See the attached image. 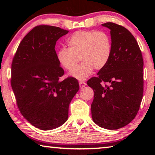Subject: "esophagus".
Here are the masks:
<instances>
[{
  "instance_id": "esophagus-1",
  "label": "esophagus",
  "mask_w": 155,
  "mask_h": 155,
  "mask_svg": "<svg viewBox=\"0 0 155 155\" xmlns=\"http://www.w3.org/2000/svg\"><path fill=\"white\" fill-rule=\"evenodd\" d=\"M79 86H80V88L81 89H82V88H83V87H85V86H86V85H87V84H86V83L85 82H83V81H79Z\"/></svg>"
}]
</instances>
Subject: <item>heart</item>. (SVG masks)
<instances>
[{"label": "heart", "instance_id": "obj_1", "mask_svg": "<svg viewBox=\"0 0 155 155\" xmlns=\"http://www.w3.org/2000/svg\"><path fill=\"white\" fill-rule=\"evenodd\" d=\"M68 44L69 48L59 49L57 58L64 69L71 71L81 58L83 62L71 72L72 76L79 80L88 77L94 68H103L111 55V38L104 31H77L68 38Z\"/></svg>", "mask_w": 155, "mask_h": 155}]
</instances>
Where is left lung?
Returning a JSON list of instances; mask_svg holds the SVG:
<instances>
[{"label":"left lung","mask_w":155,"mask_h":155,"mask_svg":"<svg viewBox=\"0 0 155 155\" xmlns=\"http://www.w3.org/2000/svg\"><path fill=\"white\" fill-rule=\"evenodd\" d=\"M102 25L111 30V55L98 77L87 82L94 93L91 117L99 127L116 130L129 124L140 109L143 93V60L129 31L114 22Z\"/></svg>","instance_id":"1"}]
</instances>
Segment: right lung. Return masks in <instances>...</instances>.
Returning <instances> with one entry per match:
<instances>
[{
	"label": "right lung",
	"mask_w": 155,
	"mask_h": 155,
	"mask_svg": "<svg viewBox=\"0 0 155 155\" xmlns=\"http://www.w3.org/2000/svg\"><path fill=\"white\" fill-rule=\"evenodd\" d=\"M68 31L37 26L22 39L13 58L11 85L18 107L27 121L41 130L53 129L66 122L69 104L79 90L75 78L60 80L64 70L54 48Z\"/></svg>",
	"instance_id": "add662e5"
}]
</instances>
